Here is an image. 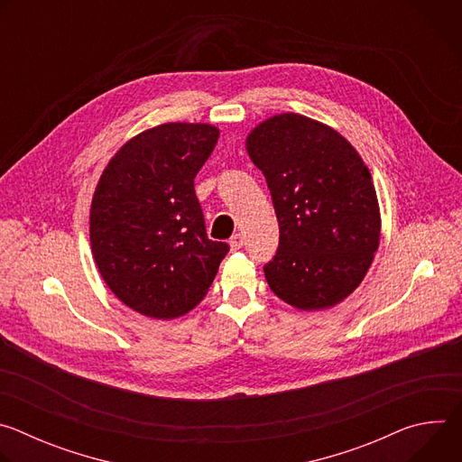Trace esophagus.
<instances>
[{"mask_svg":"<svg viewBox=\"0 0 462 462\" xmlns=\"http://www.w3.org/2000/svg\"><path fill=\"white\" fill-rule=\"evenodd\" d=\"M243 245H245V237L241 234H236V236L230 237V248L232 250H239V248H243Z\"/></svg>","mask_w":462,"mask_h":462,"instance_id":"esophagus-1","label":"esophagus"}]
</instances>
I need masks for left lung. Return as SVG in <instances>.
<instances>
[{"label": "left lung", "mask_w": 462, "mask_h": 462, "mask_svg": "<svg viewBox=\"0 0 462 462\" xmlns=\"http://www.w3.org/2000/svg\"><path fill=\"white\" fill-rule=\"evenodd\" d=\"M267 179L280 225L278 252L263 271L273 292L301 310L346 300L380 241L371 173L333 127L296 113L267 118L246 137Z\"/></svg>", "instance_id": "obj_1"}]
</instances>
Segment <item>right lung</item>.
<instances>
[{"label": "right lung", "instance_id": "right-lung-1", "mask_svg": "<svg viewBox=\"0 0 462 462\" xmlns=\"http://www.w3.org/2000/svg\"><path fill=\"white\" fill-rule=\"evenodd\" d=\"M217 139L210 124L152 127L115 153L97 184L95 263L111 292L144 316L170 319L193 309L230 250L208 239L193 188Z\"/></svg>", "mask_w": 462, "mask_h": 462}]
</instances>
